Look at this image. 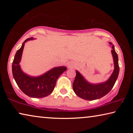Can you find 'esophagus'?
I'll return each mask as SVG.
<instances>
[{
  "mask_svg": "<svg viewBox=\"0 0 133 133\" xmlns=\"http://www.w3.org/2000/svg\"><path fill=\"white\" fill-rule=\"evenodd\" d=\"M75 64L73 63H72V62H70V63H69V64H68V68H69V69H73V68H74V67H75Z\"/></svg>",
  "mask_w": 133,
  "mask_h": 133,
  "instance_id": "obj_1",
  "label": "esophagus"
}]
</instances>
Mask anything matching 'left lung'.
<instances>
[{
    "mask_svg": "<svg viewBox=\"0 0 133 133\" xmlns=\"http://www.w3.org/2000/svg\"><path fill=\"white\" fill-rule=\"evenodd\" d=\"M112 44L111 43H110ZM111 53L113 57L114 70L112 75L104 83L100 84H91L85 80L83 76L77 70L73 83V89L76 95L86 100H94L103 97L110 91L117 79L119 73L118 55L116 52L114 46H112Z\"/></svg>",
    "mask_w": 133,
    "mask_h": 133,
    "instance_id": "8db88e82",
    "label": "left lung"
}]
</instances>
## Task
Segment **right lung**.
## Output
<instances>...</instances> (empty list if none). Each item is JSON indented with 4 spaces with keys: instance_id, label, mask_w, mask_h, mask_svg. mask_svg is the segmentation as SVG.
Here are the masks:
<instances>
[{
    "instance_id": "obj_1",
    "label": "right lung",
    "mask_w": 133,
    "mask_h": 133,
    "mask_svg": "<svg viewBox=\"0 0 133 133\" xmlns=\"http://www.w3.org/2000/svg\"><path fill=\"white\" fill-rule=\"evenodd\" d=\"M31 37L23 43L21 49L17 51L12 63L13 76L21 90L27 96L32 98H43L52 93L58 77L67 70V67H55L38 77H31L23 73L20 67V62L23 53L24 43Z\"/></svg>"
}]
</instances>
